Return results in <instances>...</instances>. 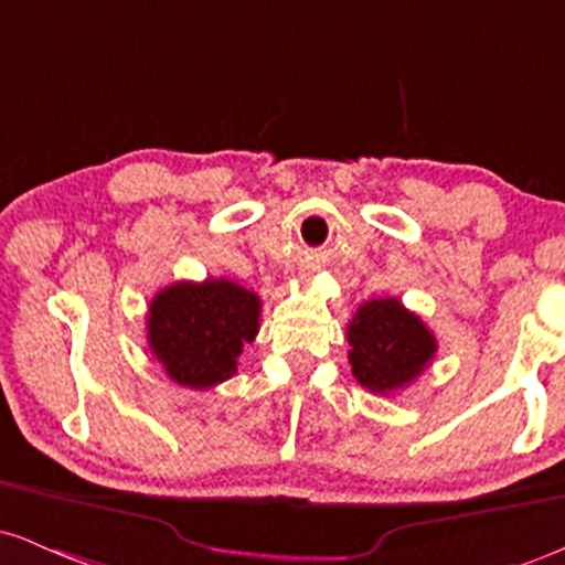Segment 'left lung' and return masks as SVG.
Returning <instances> with one entry per match:
<instances>
[{
  "label": "left lung",
  "instance_id": "left-lung-1",
  "mask_svg": "<svg viewBox=\"0 0 565 565\" xmlns=\"http://www.w3.org/2000/svg\"><path fill=\"white\" fill-rule=\"evenodd\" d=\"M353 377L372 393H395L430 366L438 342L423 319L395 297L369 300L348 323Z\"/></svg>",
  "mask_w": 565,
  "mask_h": 565
}]
</instances>
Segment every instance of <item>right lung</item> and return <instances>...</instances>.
I'll use <instances>...</instances> for the list:
<instances>
[{
	"mask_svg": "<svg viewBox=\"0 0 565 565\" xmlns=\"http://www.w3.org/2000/svg\"><path fill=\"white\" fill-rule=\"evenodd\" d=\"M260 329V297L231 278L178 281L148 305V348L178 385L206 391L236 374Z\"/></svg>",
	"mask_w": 565,
	"mask_h": 565,
	"instance_id": "add662e5",
	"label": "right lung"
}]
</instances>
